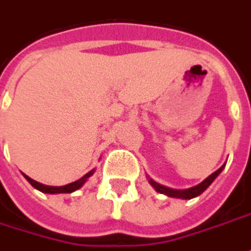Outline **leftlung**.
<instances>
[{
	"label": "left lung",
	"instance_id": "left-lung-1",
	"mask_svg": "<svg viewBox=\"0 0 251 251\" xmlns=\"http://www.w3.org/2000/svg\"><path fill=\"white\" fill-rule=\"evenodd\" d=\"M226 167V163H224L222 167L216 170L213 174H211L208 178H205L201 183L199 185H196V186L193 187H189V189H183V190H178V189H171V187H167V186H163L160 183H157L155 180L152 179L148 176V182L151 183V186L155 189L157 193H162V194H166L168 197H174V199H182V200H190V199H194V197H197L200 196L201 193H204L208 187L211 186V183L213 180L216 179L219 174L222 173Z\"/></svg>",
	"mask_w": 251,
	"mask_h": 251
}]
</instances>
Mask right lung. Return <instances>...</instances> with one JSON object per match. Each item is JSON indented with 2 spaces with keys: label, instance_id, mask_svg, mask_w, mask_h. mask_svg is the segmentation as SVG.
Segmentation results:
<instances>
[{
  "label": "right lung",
  "instance_id": "add662e5",
  "mask_svg": "<svg viewBox=\"0 0 251 251\" xmlns=\"http://www.w3.org/2000/svg\"><path fill=\"white\" fill-rule=\"evenodd\" d=\"M95 173V168L94 170H91L88 174H85L84 176H81L80 179L75 180V182H72V183H68V185H65V186H47V185H43V183H39V182H36L32 178H29L28 175H24V178L35 187V189H38L39 192L42 193H49V194H58V193H73L78 190L80 187L83 186L84 183L88 180L89 176H92Z\"/></svg>",
  "mask_w": 251,
  "mask_h": 251
}]
</instances>
